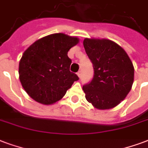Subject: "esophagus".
Masks as SVG:
<instances>
[{
    "label": "esophagus",
    "mask_w": 148,
    "mask_h": 148,
    "mask_svg": "<svg viewBox=\"0 0 148 148\" xmlns=\"http://www.w3.org/2000/svg\"><path fill=\"white\" fill-rule=\"evenodd\" d=\"M77 75H78L79 77V78H80V77H81V75H82V72H81V71H79L78 73H77Z\"/></svg>",
    "instance_id": "34e87169"
}]
</instances>
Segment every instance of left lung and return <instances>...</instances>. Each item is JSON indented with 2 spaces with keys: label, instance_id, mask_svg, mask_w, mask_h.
I'll return each instance as SVG.
<instances>
[{
  "label": "left lung",
  "instance_id": "left-lung-1",
  "mask_svg": "<svg viewBox=\"0 0 148 148\" xmlns=\"http://www.w3.org/2000/svg\"><path fill=\"white\" fill-rule=\"evenodd\" d=\"M86 54L94 67V77L83 90L86 99L97 109H110L120 104L132 88L134 68L128 54L107 39L83 40Z\"/></svg>",
  "mask_w": 148,
  "mask_h": 148
}]
</instances>
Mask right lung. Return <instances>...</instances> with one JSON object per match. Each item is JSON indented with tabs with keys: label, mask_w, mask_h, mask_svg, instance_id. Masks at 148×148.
<instances>
[{
	"label": "right lung",
	"mask_w": 148,
	"mask_h": 148,
	"mask_svg": "<svg viewBox=\"0 0 148 148\" xmlns=\"http://www.w3.org/2000/svg\"><path fill=\"white\" fill-rule=\"evenodd\" d=\"M79 41L75 36L54 33L35 41L25 50L19 62V79L34 101L54 104L78 80L77 75L70 72L72 60L68 51Z\"/></svg>",
	"instance_id": "add662e5"
}]
</instances>
